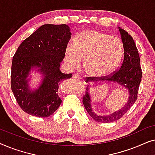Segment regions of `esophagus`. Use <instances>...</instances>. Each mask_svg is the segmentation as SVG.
I'll return each instance as SVG.
<instances>
[{
	"mask_svg": "<svg viewBox=\"0 0 155 155\" xmlns=\"http://www.w3.org/2000/svg\"><path fill=\"white\" fill-rule=\"evenodd\" d=\"M73 78L74 80H81V77H80V75L78 73L73 74Z\"/></svg>",
	"mask_w": 155,
	"mask_h": 155,
	"instance_id": "obj_1",
	"label": "esophagus"
}]
</instances>
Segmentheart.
I'll return each instance as SVG.
<instances>
[{"mask_svg":"<svg viewBox=\"0 0 155 155\" xmlns=\"http://www.w3.org/2000/svg\"><path fill=\"white\" fill-rule=\"evenodd\" d=\"M124 56L119 39L95 30H84L74 38L73 46L68 44L65 51L67 63L72 68L84 60V68L94 76L109 75L117 68Z\"/></svg>","mask_w":155,"mask_h":155,"instance_id":"heart-1","label":"heart"}]
</instances>
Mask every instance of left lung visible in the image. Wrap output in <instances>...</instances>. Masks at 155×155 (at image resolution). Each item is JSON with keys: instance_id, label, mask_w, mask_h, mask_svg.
Segmentation results:
<instances>
[{"instance_id": "8db88e82", "label": "left lung", "mask_w": 155, "mask_h": 155, "mask_svg": "<svg viewBox=\"0 0 155 155\" xmlns=\"http://www.w3.org/2000/svg\"><path fill=\"white\" fill-rule=\"evenodd\" d=\"M118 30L121 36V41L124 48V58L121 67L118 71L110 75L86 78L85 82L88 83V86L87 87L82 102L89 115L97 122L110 123L120 119L136 101L139 85L141 82L142 70L140 65V59L134 40L124 29L118 27ZM110 82L117 83L126 88L129 92V99L126 104L118 111L107 115H98L94 113L92 109L90 87L91 86H95L98 84H108ZM91 83L95 84L91 85Z\"/></svg>"}]
</instances>
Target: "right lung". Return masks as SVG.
<instances>
[{"mask_svg":"<svg viewBox=\"0 0 155 155\" xmlns=\"http://www.w3.org/2000/svg\"><path fill=\"white\" fill-rule=\"evenodd\" d=\"M71 38L68 25L46 24L19 46L12 58L11 89L19 106L27 114L48 117L61 105L59 84L73 75L60 70ZM34 69L40 73L42 79L38 87L32 90L28 82Z\"/></svg>","mask_w":155,"mask_h":155,"instance_id":"add662e5","label":"right lung"}]
</instances>
